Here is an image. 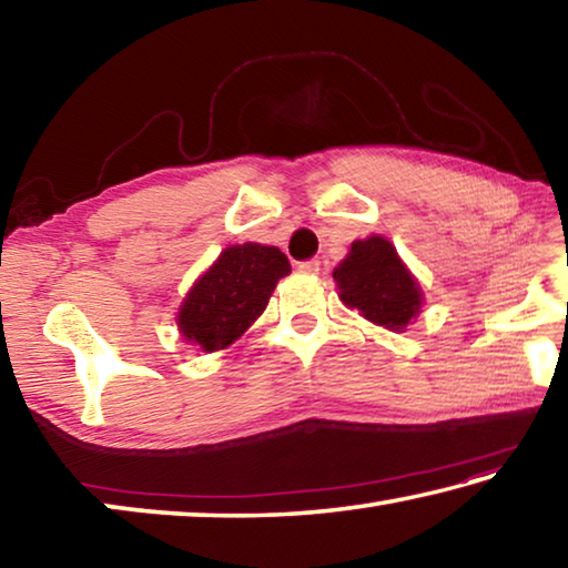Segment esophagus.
<instances>
[{
	"label": "esophagus",
	"mask_w": 568,
	"mask_h": 568,
	"mask_svg": "<svg viewBox=\"0 0 568 568\" xmlns=\"http://www.w3.org/2000/svg\"><path fill=\"white\" fill-rule=\"evenodd\" d=\"M301 271H305V273H313V275L328 273V261H325V257H313V261H305V263H301Z\"/></svg>",
	"instance_id": "1"
}]
</instances>
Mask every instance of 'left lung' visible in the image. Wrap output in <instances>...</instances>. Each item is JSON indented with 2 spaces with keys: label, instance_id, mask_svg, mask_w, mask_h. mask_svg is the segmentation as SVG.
Returning a JSON list of instances; mask_svg holds the SVG:
<instances>
[{
  "label": "left lung",
  "instance_id": "8db88e82",
  "mask_svg": "<svg viewBox=\"0 0 568 568\" xmlns=\"http://www.w3.org/2000/svg\"><path fill=\"white\" fill-rule=\"evenodd\" d=\"M341 301L358 307L365 321L388 331H403L420 311V287L400 263L386 237L355 240L345 261L335 267Z\"/></svg>",
  "mask_w": 568,
  "mask_h": 568
}]
</instances>
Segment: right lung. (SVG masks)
<instances>
[{"instance_id": "add662e5", "label": "right lung", "mask_w": 568, "mask_h": 568, "mask_svg": "<svg viewBox=\"0 0 568 568\" xmlns=\"http://www.w3.org/2000/svg\"><path fill=\"white\" fill-rule=\"evenodd\" d=\"M287 273L291 263L277 247H225L182 303L180 333L207 353L225 348L261 318L267 297Z\"/></svg>"}]
</instances>
